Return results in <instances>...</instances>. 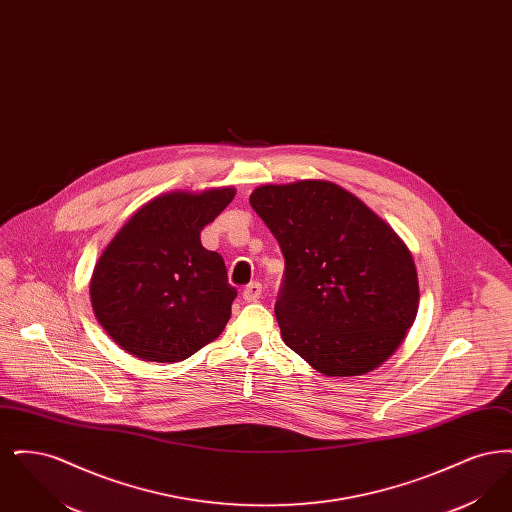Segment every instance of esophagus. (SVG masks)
<instances>
[{
	"label": "esophagus",
	"mask_w": 512,
	"mask_h": 512,
	"mask_svg": "<svg viewBox=\"0 0 512 512\" xmlns=\"http://www.w3.org/2000/svg\"><path fill=\"white\" fill-rule=\"evenodd\" d=\"M261 293H263V286L259 282H251L249 286H245L242 297L247 303H255L261 297Z\"/></svg>",
	"instance_id": "1"
}]
</instances>
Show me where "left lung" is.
I'll return each instance as SVG.
<instances>
[{"mask_svg":"<svg viewBox=\"0 0 512 512\" xmlns=\"http://www.w3.org/2000/svg\"><path fill=\"white\" fill-rule=\"evenodd\" d=\"M249 203L286 261L274 305L286 345L326 376H361L382 365L418 311L407 245L332 182L268 184Z\"/></svg>","mask_w":512,"mask_h":512,"instance_id":"left-lung-1","label":"left lung"}]
</instances>
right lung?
<instances>
[{
    "label": "right lung",
    "mask_w": 512,
    "mask_h": 512,
    "mask_svg": "<svg viewBox=\"0 0 512 512\" xmlns=\"http://www.w3.org/2000/svg\"><path fill=\"white\" fill-rule=\"evenodd\" d=\"M232 199V188L159 195L107 245L90 295L99 324L124 351L178 363L219 338L238 292L199 234Z\"/></svg>",
    "instance_id": "right-lung-1"
}]
</instances>
